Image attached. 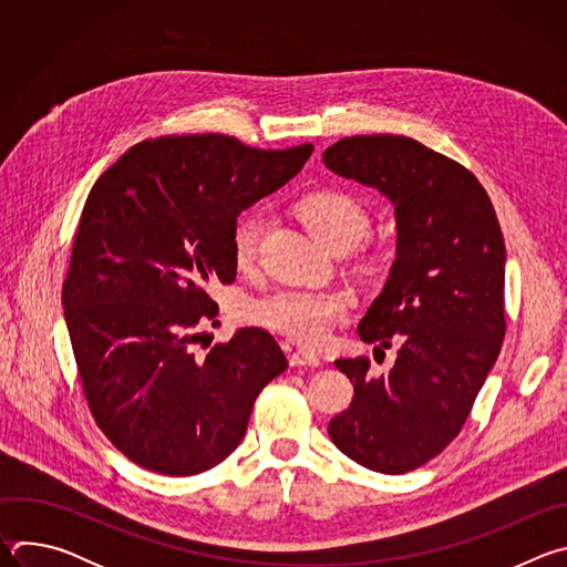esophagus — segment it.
I'll use <instances>...</instances> for the list:
<instances>
[{"label":"esophagus","instance_id":"obj_1","mask_svg":"<svg viewBox=\"0 0 567 567\" xmlns=\"http://www.w3.org/2000/svg\"><path fill=\"white\" fill-rule=\"evenodd\" d=\"M289 363L291 365H311V368H318L320 365V357L316 352H309V350H296L291 357H289Z\"/></svg>","mask_w":567,"mask_h":567}]
</instances>
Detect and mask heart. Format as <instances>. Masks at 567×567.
Returning a JSON list of instances; mask_svg holds the SVG:
<instances>
[{"label": "heart", "instance_id": "1", "mask_svg": "<svg viewBox=\"0 0 567 567\" xmlns=\"http://www.w3.org/2000/svg\"><path fill=\"white\" fill-rule=\"evenodd\" d=\"M296 213L309 233L328 249H352L365 237L370 217L363 204L346 190L320 188L298 199ZM265 219L258 213L239 217L230 233V251L237 269L256 260ZM352 300L341 291L278 289L249 305V316L260 326L280 332L302 346L326 341L339 320L348 316Z\"/></svg>", "mask_w": 567, "mask_h": 567}]
</instances>
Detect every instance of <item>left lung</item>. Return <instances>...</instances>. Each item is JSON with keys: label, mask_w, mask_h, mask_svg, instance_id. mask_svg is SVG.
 Segmentation results:
<instances>
[{"label": "left lung", "mask_w": 567, "mask_h": 567, "mask_svg": "<svg viewBox=\"0 0 567 567\" xmlns=\"http://www.w3.org/2000/svg\"><path fill=\"white\" fill-rule=\"evenodd\" d=\"M326 166L394 206L396 254L359 337L396 348L388 374L339 359L354 385L330 437L365 468L396 475L442 453L462 431L505 339V239L482 184L409 136H346Z\"/></svg>", "instance_id": "obj_1"}]
</instances>
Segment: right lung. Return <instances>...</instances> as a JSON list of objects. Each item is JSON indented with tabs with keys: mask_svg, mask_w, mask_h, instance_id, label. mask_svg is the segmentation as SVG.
I'll use <instances>...</instances> for the list:
<instances>
[{
	"mask_svg": "<svg viewBox=\"0 0 567 567\" xmlns=\"http://www.w3.org/2000/svg\"><path fill=\"white\" fill-rule=\"evenodd\" d=\"M311 143L249 147L226 134L158 136L130 147L94 184L71 249L62 307L90 411L132 462L195 475L247 433L256 396L287 370L262 328L206 357L210 282H233L241 210L300 173Z\"/></svg>",
	"mask_w": 567,
	"mask_h": 567,
	"instance_id": "obj_1",
	"label": "right lung"
}]
</instances>
